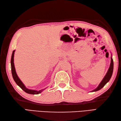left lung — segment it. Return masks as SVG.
Returning a JSON list of instances; mask_svg holds the SVG:
<instances>
[{"instance_id": "8db88e82", "label": "left lung", "mask_w": 121, "mask_h": 121, "mask_svg": "<svg viewBox=\"0 0 121 121\" xmlns=\"http://www.w3.org/2000/svg\"><path fill=\"white\" fill-rule=\"evenodd\" d=\"M113 70V59L112 58V57H111V63H110V67H109V69L106 73V74L105 75L104 78H103V80L101 81V83H100L98 87H97L95 90H92V92H95V91H97L98 90H99L100 89H101L102 88L104 87L109 81L110 79L111 78Z\"/></svg>"}]
</instances>
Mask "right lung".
Returning <instances> with one entry per match:
<instances>
[{
	"mask_svg": "<svg viewBox=\"0 0 121 121\" xmlns=\"http://www.w3.org/2000/svg\"><path fill=\"white\" fill-rule=\"evenodd\" d=\"M15 50H14L13 51L12 54L11 56V71H12V74L13 78L14 79V81L16 82L17 85L19 86L22 89L26 92V93H29V94H31V95H37V94L40 93L43 91L45 89H42L39 91H36L34 90H31L29 89L28 88H26L25 85L22 83V82L21 81V80L19 79L18 76H17V73L15 71V68L14 66V52Z\"/></svg>",
	"mask_w": 121,
	"mask_h": 121,
	"instance_id": "right-lung-1",
	"label": "right lung"
}]
</instances>
